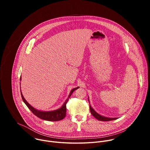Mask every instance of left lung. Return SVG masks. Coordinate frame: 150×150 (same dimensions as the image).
Returning a JSON list of instances; mask_svg holds the SVG:
<instances>
[{
	"mask_svg": "<svg viewBox=\"0 0 150 150\" xmlns=\"http://www.w3.org/2000/svg\"><path fill=\"white\" fill-rule=\"evenodd\" d=\"M88 101H89V98H88ZM90 103V101H89ZM90 112H91V113L92 114V115L96 117L97 119L99 120H101V121H110V120H116L117 119V117H115V118H110V117H104V116H103L100 115H99L98 113H97L92 108L91 106L90 105Z\"/></svg>",
	"mask_w": 150,
	"mask_h": 150,
	"instance_id": "8db88e82",
	"label": "left lung"
}]
</instances>
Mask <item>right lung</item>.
<instances>
[{"label":"right lung","mask_w":150,"mask_h":150,"mask_svg":"<svg viewBox=\"0 0 150 150\" xmlns=\"http://www.w3.org/2000/svg\"><path fill=\"white\" fill-rule=\"evenodd\" d=\"M20 80H21V76L20 78ZM20 83H21V82H20ZM20 86H21V84H20ZM79 88V87H78L76 88H73L71 90L68 98L67 99V100L65 101V103H64V104L62 105V106L60 109L53 110V111H48V112L40 111V110H38L35 109L26 101V100L24 98L22 93H21V97H22L23 100L24 102V103L27 105L28 109L33 112V113L34 115H35L36 116H37L38 117H39L41 119H43V120H47V121H59V120H62L66 116V113H67L66 105L68 101V99L71 97V96L72 95L73 92ZM20 90H21V88H20Z\"/></svg>","instance_id":"right-lung-1"}]
</instances>
